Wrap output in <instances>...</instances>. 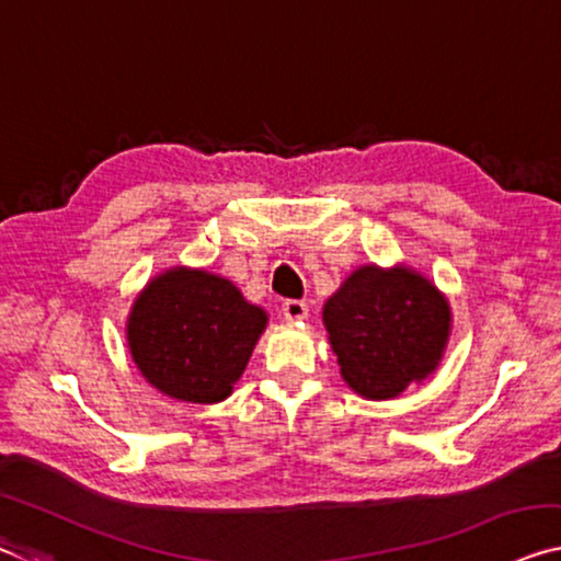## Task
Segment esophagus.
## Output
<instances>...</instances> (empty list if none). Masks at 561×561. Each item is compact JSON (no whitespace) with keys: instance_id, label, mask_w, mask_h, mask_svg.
I'll use <instances>...</instances> for the list:
<instances>
[{"instance_id":"obj_1","label":"esophagus","mask_w":561,"mask_h":561,"mask_svg":"<svg viewBox=\"0 0 561 561\" xmlns=\"http://www.w3.org/2000/svg\"><path fill=\"white\" fill-rule=\"evenodd\" d=\"M307 312H309V309H307V302H302V299H287V302L282 305V314L291 322L305 320Z\"/></svg>"}]
</instances>
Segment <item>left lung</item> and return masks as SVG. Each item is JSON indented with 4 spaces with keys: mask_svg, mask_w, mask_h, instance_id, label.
<instances>
[{
    "mask_svg": "<svg viewBox=\"0 0 561 561\" xmlns=\"http://www.w3.org/2000/svg\"><path fill=\"white\" fill-rule=\"evenodd\" d=\"M324 328L347 386L388 400L436 370L450 309L421 274L363 266L328 299Z\"/></svg>",
    "mask_w": 561,
    "mask_h": 561,
    "instance_id": "left-lung-1",
    "label": "left lung"
}]
</instances>
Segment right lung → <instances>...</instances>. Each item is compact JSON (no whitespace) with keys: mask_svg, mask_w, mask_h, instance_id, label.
<instances>
[{"mask_svg":"<svg viewBox=\"0 0 561 561\" xmlns=\"http://www.w3.org/2000/svg\"><path fill=\"white\" fill-rule=\"evenodd\" d=\"M264 324V309L229 279L171 270L138 295L128 345L153 388L186 403H219L244 373Z\"/></svg>","mask_w":561,"mask_h":561,"instance_id":"1","label":"right lung"}]
</instances>
